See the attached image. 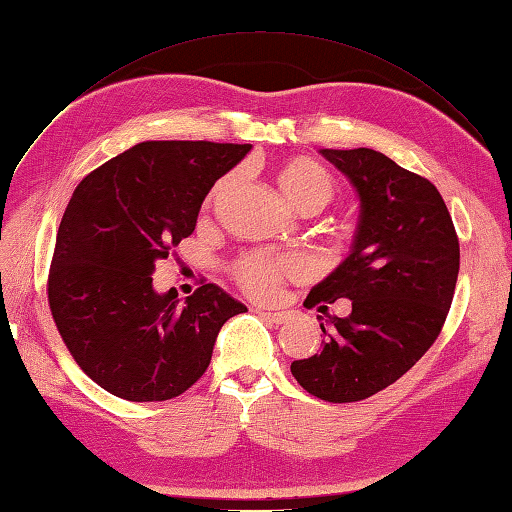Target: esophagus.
<instances>
[{
	"instance_id": "esophagus-1",
	"label": "esophagus",
	"mask_w": 512,
	"mask_h": 512,
	"mask_svg": "<svg viewBox=\"0 0 512 512\" xmlns=\"http://www.w3.org/2000/svg\"><path fill=\"white\" fill-rule=\"evenodd\" d=\"M261 318L272 322V324H283L287 320V313L285 311H257Z\"/></svg>"
}]
</instances>
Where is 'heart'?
Wrapping results in <instances>:
<instances>
[{"instance_id":"heart-1","label":"heart","mask_w":512,"mask_h":512,"mask_svg":"<svg viewBox=\"0 0 512 512\" xmlns=\"http://www.w3.org/2000/svg\"><path fill=\"white\" fill-rule=\"evenodd\" d=\"M233 183V177L222 179L214 196L227 190ZM279 183L298 209L300 207H324L335 196L333 175L309 157H294L279 170ZM311 272V264L305 255L298 253H272V251H253L242 255L233 264V277L240 283L242 290L253 298H272L281 290L287 279H303Z\"/></svg>"}]
</instances>
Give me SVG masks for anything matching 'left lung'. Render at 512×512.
Returning <instances> with one entry per match:
<instances>
[{"label":"left lung","instance_id":"8db88e82","mask_svg":"<svg viewBox=\"0 0 512 512\" xmlns=\"http://www.w3.org/2000/svg\"><path fill=\"white\" fill-rule=\"evenodd\" d=\"M350 179L361 216L350 255L305 307L352 300L348 318L320 322L322 350L292 363L300 387L326 402H359L396 383L435 344L461 264L439 190L374 149H322ZM322 320V316H318Z\"/></svg>","mask_w":512,"mask_h":512}]
</instances>
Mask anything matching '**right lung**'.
Wrapping results in <instances>:
<instances>
[{
    "instance_id": "obj_1",
    "label": "right lung",
    "mask_w": 512,
    "mask_h": 512,
    "mask_svg": "<svg viewBox=\"0 0 512 512\" xmlns=\"http://www.w3.org/2000/svg\"><path fill=\"white\" fill-rule=\"evenodd\" d=\"M251 144L147 140L88 173L64 209L47 296L62 342L93 381L131 402L181 396L218 331L246 307L214 283L181 303L155 261L192 235L214 183Z\"/></svg>"
}]
</instances>
